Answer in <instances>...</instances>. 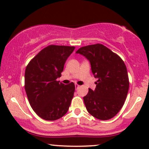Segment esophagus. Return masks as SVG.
<instances>
[{
	"label": "esophagus",
	"instance_id": "obj_1",
	"mask_svg": "<svg viewBox=\"0 0 149 149\" xmlns=\"http://www.w3.org/2000/svg\"><path fill=\"white\" fill-rule=\"evenodd\" d=\"M75 87H76V89H78V88H79V87H80V86H79L78 85V84H75Z\"/></svg>",
	"mask_w": 149,
	"mask_h": 149
}]
</instances>
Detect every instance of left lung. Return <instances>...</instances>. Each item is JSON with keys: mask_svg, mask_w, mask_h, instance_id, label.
I'll return each mask as SVG.
<instances>
[{"mask_svg": "<svg viewBox=\"0 0 149 149\" xmlns=\"http://www.w3.org/2000/svg\"><path fill=\"white\" fill-rule=\"evenodd\" d=\"M89 61L95 90L83 97L87 111L97 119L113 118L125 104L129 88L127 69L120 56L101 44L82 47L76 52Z\"/></svg>", "mask_w": 149, "mask_h": 149, "instance_id": "obj_1", "label": "left lung"}]
</instances>
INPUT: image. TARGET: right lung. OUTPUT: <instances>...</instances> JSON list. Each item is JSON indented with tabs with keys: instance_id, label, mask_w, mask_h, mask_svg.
<instances>
[{
	"instance_id": "add662e5",
	"label": "right lung",
	"mask_w": 149,
	"mask_h": 149,
	"mask_svg": "<svg viewBox=\"0 0 149 149\" xmlns=\"http://www.w3.org/2000/svg\"><path fill=\"white\" fill-rule=\"evenodd\" d=\"M74 47L49 45L29 62L24 73V88L31 108L45 120L54 121L68 111L75 91L73 82L60 83L67 58Z\"/></svg>"
}]
</instances>
